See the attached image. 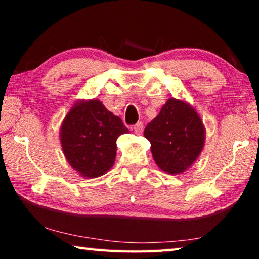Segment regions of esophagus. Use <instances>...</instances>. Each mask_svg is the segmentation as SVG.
Here are the masks:
<instances>
[{"instance_id":"34e87169","label":"esophagus","mask_w":259,"mask_h":259,"mask_svg":"<svg viewBox=\"0 0 259 259\" xmlns=\"http://www.w3.org/2000/svg\"><path fill=\"white\" fill-rule=\"evenodd\" d=\"M133 130H134V133H136V134H141V133H143V131H144V123L141 121L137 122L136 125L133 126Z\"/></svg>"}]
</instances>
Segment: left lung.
<instances>
[{"label": "left lung", "mask_w": 259, "mask_h": 259, "mask_svg": "<svg viewBox=\"0 0 259 259\" xmlns=\"http://www.w3.org/2000/svg\"><path fill=\"white\" fill-rule=\"evenodd\" d=\"M158 167L167 175L186 172L203 151L206 131L200 115L183 99L169 98L144 131Z\"/></svg>", "instance_id": "obj_1"}]
</instances>
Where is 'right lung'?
Instances as JSON below:
<instances>
[{"mask_svg":"<svg viewBox=\"0 0 259 259\" xmlns=\"http://www.w3.org/2000/svg\"><path fill=\"white\" fill-rule=\"evenodd\" d=\"M130 131L98 99H80L60 127L66 160L83 178H97L113 167L116 139Z\"/></svg>","mask_w":259,"mask_h":259,"instance_id":"1","label":"right lung"}]
</instances>
